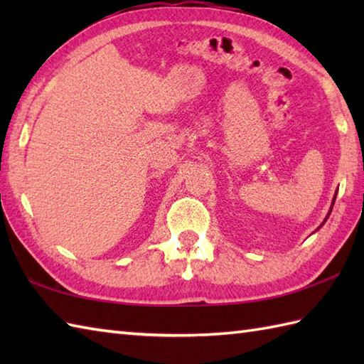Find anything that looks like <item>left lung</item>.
<instances>
[{"label":"left lung","mask_w":364,"mask_h":364,"mask_svg":"<svg viewBox=\"0 0 364 364\" xmlns=\"http://www.w3.org/2000/svg\"><path fill=\"white\" fill-rule=\"evenodd\" d=\"M338 192V191H336ZM335 200H336V194H335V197H333V202H331V206H330V211H328V214H327V218H326V220H323L322 222V225H323V223H326L327 222V219H328V215H330V213H331V210H333V205H335ZM321 225V227H322Z\"/></svg>","instance_id":"8db88e82"}]
</instances>
